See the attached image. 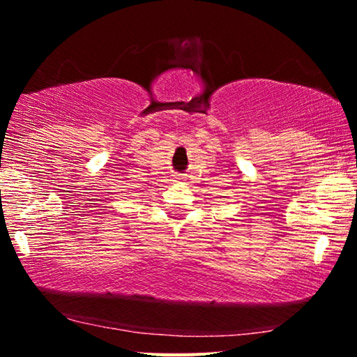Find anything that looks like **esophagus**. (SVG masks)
<instances>
[{
  "instance_id": "obj_1",
  "label": "esophagus",
  "mask_w": 357,
  "mask_h": 357,
  "mask_svg": "<svg viewBox=\"0 0 357 357\" xmlns=\"http://www.w3.org/2000/svg\"><path fill=\"white\" fill-rule=\"evenodd\" d=\"M178 179H179V178H178Z\"/></svg>"
}]
</instances>
